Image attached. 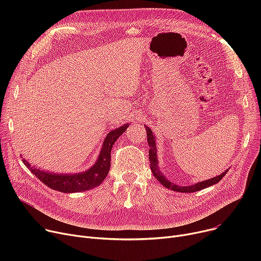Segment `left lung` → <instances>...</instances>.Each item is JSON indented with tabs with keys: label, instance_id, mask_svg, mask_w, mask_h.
I'll return each instance as SVG.
<instances>
[{
	"label": "left lung",
	"instance_id": "left-lung-1",
	"mask_svg": "<svg viewBox=\"0 0 261 261\" xmlns=\"http://www.w3.org/2000/svg\"><path fill=\"white\" fill-rule=\"evenodd\" d=\"M146 131H147V141H148V145H149V162H150V168L152 170L153 175L155 176V179L165 187L170 188L173 191H179V193H195V191H199L201 189L206 188L208 186H212L214 184H217L219 181H220L222 177L226 174V172L228 171L225 170L223 173H221L220 175L212 177V179H208L206 181L203 182H199L196 183L195 185H189V186H179L172 182H170L169 180H167L166 176H164L163 172H161L160 168H159V162H158V156H156V145H155V136L153 135L152 131L150 130L149 127L145 126Z\"/></svg>",
	"mask_w": 261,
	"mask_h": 261
}]
</instances>
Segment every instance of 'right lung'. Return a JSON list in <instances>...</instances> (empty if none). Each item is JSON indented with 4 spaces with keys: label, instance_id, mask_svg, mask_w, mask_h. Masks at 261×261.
Listing matches in <instances>:
<instances>
[{
    "label": "right lung",
    "instance_id": "obj_1",
    "mask_svg": "<svg viewBox=\"0 0 261 261\" xmlns=\"http://www.w3.org/2000/svg\"><path fill=\"white\" fill-rule=\"evenodd\" d=\"M129 127L128 123L115 130L109 132L102 144L101 151L99 156L94 163V165L87 171L79 173H51L44 170H41L38 167L32 166L26 160H23L25 166L34 173L38 179L44 183L46 186L54 190L61 191V193L71 194V193H79V191H86L91 188H94L101 184V182L106 179V176L111 166V150L119 136L126 131Z\"/></svg>",
    "mask_w": 261,
    "mask_h": 261
}]
</instances>
